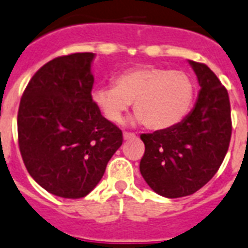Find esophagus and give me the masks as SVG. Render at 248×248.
<instances>
[{
    "label": "esophagus",
    "mask_w": 248,
    "mask_h": 248,
    "mask_svg": "<svg viewBox=\"0 0 248 248\" xmlns=\"http://www.w3.org/2000/svg\"><path fill=\"white\" fill-rule=\"evenodd\" d=\"M123 138L124 140H132V138H136V134L130 133V132H124L123 133Z\"/></svg>",
    "instance_id": "34e87169"
}]
</instances>
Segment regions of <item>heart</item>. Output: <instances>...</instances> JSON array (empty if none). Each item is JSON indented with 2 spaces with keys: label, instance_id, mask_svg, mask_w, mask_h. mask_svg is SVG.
I'll return each instance as SVG.
<instances>
[{
  "label": "heart",
  "instance_id": "b5f03b06",
  "mask_svg": "<svg viewBox=\"0 0 248 248\" xmlns=\"http://www.w3.org/2000/svg\"><path fill=\"white\" fill-rule=\"evenodd\" d=\"M194 80L184 71L155 66L132 68L114 80V86L97 88L92 99L111 123L122 122L133 102L138 123L151 130H166L182 122L193 105Z\"/></svg>",
  "mask_w": 248,
  "mask_h": 248
}]
</instances>
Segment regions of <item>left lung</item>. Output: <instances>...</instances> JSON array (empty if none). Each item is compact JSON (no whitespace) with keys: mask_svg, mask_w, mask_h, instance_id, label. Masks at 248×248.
<instances>
[{"mask_svg":"<svg viewBox=\"0 0 248 248\" xmlns=\"http://www.w3.org/2000/svg\"><path fill=\"white\" fill-rule=\"evenodd\" d=\"M189 63L201 86L191 112L173 128L141 134L142 177L166 198L191 195L206 185L221 166L232 137L228 90L204 63Z\"/></svg>","mask_w":248,"mask_h":248,"instance_id":"8db88e82","label":"left lung"}]
</instances>
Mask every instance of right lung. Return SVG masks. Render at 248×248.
I'll return each instance as SVG.
<instances>
[{
	"label": "right lung",
	"instance_id": "right-lung-1",
	"mask_svg": "<svg viewBox=\"0 0 248 248\" xmlns=\"http://www.w3.org/2000/svg\"><path fill=\"white\" fill-rule=\"evenodd\" d=\"M93 53L54 58L31 78L18 111V141L28 173L57 197L78 199L101 181L123 132L92 99Z\"/></svg>",
	"mask_w": 248,
	"mask_h": 248
}]
</instances>
